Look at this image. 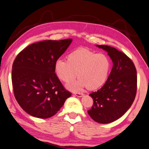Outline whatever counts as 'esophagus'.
<instances>
[{
	"label": "esophagus",
	"mask_w": 149,
	"mask_h": 149,
	"mask_svg": "<svg viewBox=\"0 0 149 149\" xmlns=\"http://www.w3.org/2000/svg\"><path fill=\"white\" fill-rule=\"evenodd\" d=\"M75 95H76V96H77V97H81L83 96L84 94L83 93H75Z\"/></svg>",
	"instance_id": "esophagus-1"
}]
</instances>
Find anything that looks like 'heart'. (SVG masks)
<instances>
[{
  "label": "heart",
  "mask_w": 149,
  "mask_h": 149,
  "mask_svg": "<svg viewBox=\"0 0 149 149\" xmlns=\"http://www.w3.org/2000/svg\"><path fill=\"white\" fill-rule=\"evenodd\" d=\"M111 62L106 54L86 49H77L67 56V61L58 59L54 63V72L60 80L70 83L78 76L79 80L68 84L72 91L88 87L90 90L100 88L110 74Z\"/></svg>",
  "instance_id": "obj_1"
}]
</instances>
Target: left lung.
<instances>
[{
	"instance_id": "obj_1",
	"label": "left lung",
	"mask_w": 149,
	"mask_h": 149,
	"mask_svg": "<svg viewBox=\"0 0 149 149\" xmlns=\"http://www.w3.org/2000/svg\"><path fill=\"white\" fill-rule=\"evenodd\" d=\"M96 47L108 53L113 68L104 86L89 94L93 105L88 113L94 121L108 124L121 118L132 105L137 91V71L124 53L107 45Z\"/></svg>"
}]
</instances>
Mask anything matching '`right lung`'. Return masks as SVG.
<instances>
[{
	"mask_svg": "<svg viewBox=\"0 0 149 149\" xmlns=\"http://www.w3.org/2000/svg\"><path fill=\"white\" fill-rule=\"evenodd\" d=\"M71 42V38L41 41L16 56L12 73L14 96L30 116L42 119L52 117L71 95L54 72V63Z\"/></svg>",
	"mask_w": 149,
	"mask_h": 149,
	"instance_id": "obj_1",
	"label": "right lung"
}]
</instances>
